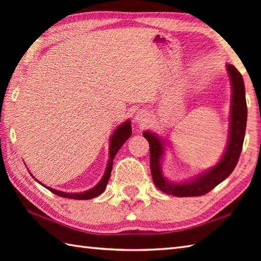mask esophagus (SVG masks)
<instances>
[{
	"mask_svg": "<svg viewBox=\"0 0 261 261\" xmlns=\"http://www.w3.org/2000/svg\"><path fill=\"white\" fill-rule=\"evenodd\" d=\"M147 119V114L143 112V111H140V112H138L136 115V120L138 122H142V121H146Z\"/></svg>",
	"mask_w": 261,
	"mask_h": 261,
	"instance_id": "obj_1",
	"label": "esophagus"
}]
</instances>
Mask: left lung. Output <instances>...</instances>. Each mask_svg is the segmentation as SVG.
<instances>
[{"mask_svg": "<svg viewBox=\"0 0 261 261\" xmlns=\"http://www.w3.org/2000/svg\"><path fill=\"white\" fill-rule=\"evenodd\" d=\"M231 84H232V105H231V124L228 148L222 159L218 165L211 168L206 173H203L188 182L182 184H173L164 178L160 168V158L164 153V141L151 134L143 132L150 147V170L154 185L163 193L169 195L186 197V196H201L212 191L215 186L222 182L226 177L233 171L240 158L243 140H245L247 126V102L245 93V83L241 74L233 65H226Z\"/></svg>", "mask_w": 261, "mask_h": 261, "instance_id": "8db88e82", "label": "left lung"}]
</instances>
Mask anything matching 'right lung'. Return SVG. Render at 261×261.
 <instances>
[{
  "instance_id": "right-lung-1",
  "label": "right lung",
  "mask_w": 261,
  "mask_h": 261,
  "mask_svg": "<svg viewBox=\"0 0 261 261\" xmlns=\"http://www.w3.org/2000/svg\"><path fill=\"white\" fill-rule=\"evenodd\" d=\"M131 136V124L130 121H126L124 123H122L120 126H118L114 131V134L111 137V141H110V159L108 162V167L107 170H105L103 178L99 180L98 184L93 187L92 190L86 191L84 193H75V194H70V193H64V192H59L56 190H53L50 187H47V190L50 191L51 193L56 194L58 196L66 197V198H73V199H90L98 196L99 194H102L107 187L108 181L110 179L111 176V171H112V166H113V159L115 157L116 152L119 151V149L122 147V145L129 139ZM46 187V186H45Z\"/></svg>"
}]
</instances>
